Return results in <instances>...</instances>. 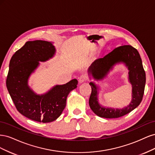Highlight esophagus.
I'll return each mask as SVG.
<instances>
[{
	"instance_id": "esophagus-1",
	"label": "esophagus",
	"mask_w": 155,
	"mask_h": 155,
	"mask_svg": "<svg viewBox=\"0 0 155 155\" xmlns=\"http://www.w3.org/2000/svg\"><path fill=\"white\" fill-rule=\"evenodd\" d=\"M88 77L86 76V75H81V76L79 78V82L81 83L85 82L87 80Z\"/></svg>"
}]
</instances>
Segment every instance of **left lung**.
I'll return each mask as SVG.
<instances>
[{"label": "left lung", "mask_w": 155, "mask_h": 155, "mask_svg": "<svg viewBox=\"0 0 155 155\" xmlns=\"http://www.w3.org/2000/svg\"><path fill=\"white\" fill-rule=\"evenodd\" d=\"M124 62L129 70V81L133 86V99L127 107L122 109L104 108L97 101V87L90 83L92 88L89 97V105L96 114L102 118H116L123 116L137 108L141 103L144 94L145 72L138 50L130 45L120 46L114 49L102 58L96 60L89 71L96 79L104 78L112 66L117 63Z\"/></svg>", "instance_id": "8db88e82"}]
</instances>
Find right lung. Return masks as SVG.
<instances>
[{"instance_id": "add662e5", "label": "right lung", "mask_w": 155, "mask_h": 155, "mask_svg": "<svg viewBox=\"0 0 155 155\" xmlns=\"http://www.w3.org/2000/svg\"><path fill=\"white\" fill-rule=\"evenodd\" d=\"M55 53L50 42L28 41L11 58L6 78V87L17 110L26 118L48 123L57 119L66 106L70 92L77 87L78 80L56 85L45 95L39 96L28 86V79L39 61H45Z\"/></svg>"}]
</instances>
